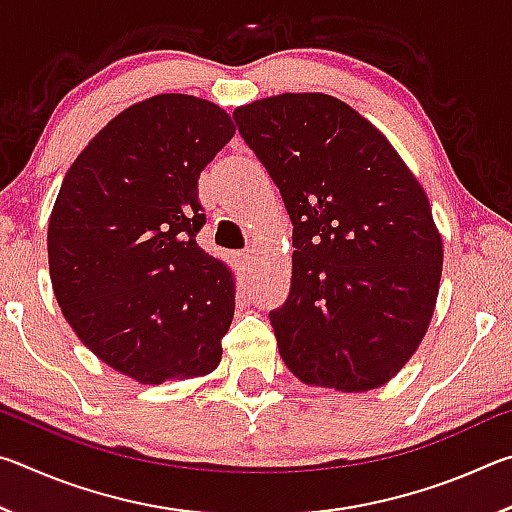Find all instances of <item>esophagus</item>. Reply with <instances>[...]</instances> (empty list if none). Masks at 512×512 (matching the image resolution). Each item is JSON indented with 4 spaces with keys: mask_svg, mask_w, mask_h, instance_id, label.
<instances>
[{
    "mask_svg": "<svg viewBox=\"0 0 512 512\" xmlns=\"http://www.w3.org/2000/svg\"><path fill=\"white\" fill-rule=\"evenodd\" d=\"M237 262H239V266L246 271V268L250 266V262H253V255H250L248 250H241V253H237Z\"/></svg>",
    "mask_w": 512,
    "mask_h": 512,
    "instance_id": "esophagus-1",
    "label": "esophagus"
}]
</instances>
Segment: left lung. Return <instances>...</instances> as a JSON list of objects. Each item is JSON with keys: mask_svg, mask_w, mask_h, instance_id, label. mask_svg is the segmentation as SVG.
I'll use <instances>...</instances> for the list:
<instances>
[{"mask_svg": "<svg viewBox=\"0 0 512 512\" xmlns=\"http://www.w3.org/2000/svg\"><path fill=\"white\" fill-rule=\"evenodd\" d=\"M232 117L293 225L291 291L268 314L280 357L305 384H386L438 298L443 239L427 194L386 137L329 94H280Z\"/></svg>", "mask_w": 512, "mask_h": 512, "instance_id": "left-lung-1", "label": "left lung"}]
</instances>
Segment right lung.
<instances>
[{"label":"right lung","mask_w":512,"mask_h":512,"mask_svg":"<svg viewBox=\"0 0 512 512\" xmlns=\"http://www.w3.org/2000/svg\"><path fill=\"white\" fill-rule=\"evenodd\" d=\"M232 135L214 103L158 94L112 119L58 192L47 232L58 305L101 361L142 384L221 361L235 282L196 244L198 178Z\"/></svg>","instance_id":"1"}]
</instances>
